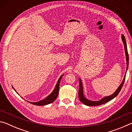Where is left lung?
I'll use <instances>...</instances> for the list:
<instances>
[{
    "label": "left lung",
    "instance_id": "left-lung-1",
    "mask_svg": "<svg viewBox=\"0 0 132 132\" xmlns=\"http://www.w3.org/2000/svg\"><path fill=\"white\" fill-rule=\"evenodd\" d=\"M122 41L123 42L124 44V48H125V54H126V64H127V66H126V71L128 69V65H129V55H128V49H127V45H126V39H125V38L124 37L123 35H122ZM126 74H125V77L123 78V80L122 82V83L120 84L119 87L118 88V89L116 90L115 92L109 96H107V97H105L103 98H102L101 100H100V101H91V100H88L84 97V94H83V88H82V82L81 80L80 79H79V98L80 101H81L82 104H84V105L87 106H98L100 105L104 104L105 103H106V102H109V101H111L115 97H117V96L118 95V94L119 93L120 91L121 90V89L122 88L123 85V83L125 82V77H126Z\"/></svg>",
    "mask_w": 132,
    "mask_h": 132
}]
</instances>
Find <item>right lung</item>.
Returning <instances> with one entry per match:
<instances>
[{"mask_svg":"<svg viewBox=\"0 0 132 132\" xmlns=\"http://www.w3.org/2000/svg\"><path fill=\"white\" fill-rule=\"evenodd\" d=\"M63 76V75H62L60 77L59 80H58L56 85L55 87L54 88V90H53V91H52V93H51V94L49 95L48 97L45 98V99H44L43 100H41V101H39L38 102H29V101L28 102H30V103L32 104L35 105H39V106L46 105L52 103V102L54 101L56 99V98L58 95V94H59L60 81H61V80ZM13 89H14V88H13Z\"/></svg>","mask_w":132,"mask_h":132,"instance_id":"1","label":"right lung"}]
</instances>
